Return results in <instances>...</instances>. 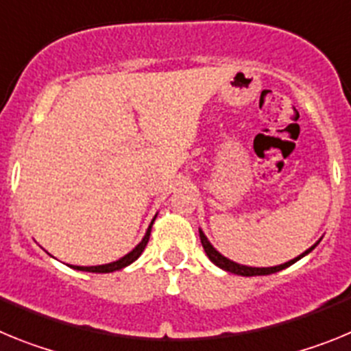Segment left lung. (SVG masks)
I'll return each mask as SVG.
<instances>
[{"label":"left lung","instance_id":"1","mask_svg":"<svg viewBox=\"0 0 351 351\" xmlns=\"http://www.w3.org/2000/svg\"><path fill=\"white\" fill-rule=\"evenodd\" d=\"M198 234H200V243H202L204 251H206V255L209 256L210 262H213L214 265H218L219 269H223V271H228V272H232V274H239V276H267V274H274V272H280V271H283V269L290 267L291 263H295L297 260H300L302 256L308 255L309 251L315 250L316 244H318L316 243L315 246H311L309 250L304 251L302 255H299L297 258L290 260V262H287V263H281V265H276V267H247V265H241V263L232 262V260H228L226 256H223L221 253H218V251L213 247V244L207 241V237L204 235L202 230H198Z\"/></svg>","mask_w":351,"mask_h":351}]
</instances>
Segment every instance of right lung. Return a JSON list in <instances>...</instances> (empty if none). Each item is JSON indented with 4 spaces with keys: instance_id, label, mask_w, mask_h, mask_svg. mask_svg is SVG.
Instances as JSON below:
<instances>
[{
    "instance_id": "obj_1",
    "label": "right lung",
    "mask_w": 351,
    "mask_h": 351,
    "mask_svg": "<svg viewBox=\"0 0 351 351\" xmlns=\"http://www.w3.org/2000/svg\"><path fill=\"white\" fill-rule=\"evenodd\" d=\"M154 219H156V216H154ZM154 219L151 221V225H149L147 232H145V235H144V239H142L141 243L135 246V250L130 251L128 255H125L123 258L116 260V262L105 263V265H93V267H80V265H71V267L77 269V271H86V272H114V271H119V269L126 267V265H130V263L135 262V260H137L138 256L142 255V251L145 250V246H147L149 235H151V228H153Z\"/></svg>"
}]
</instances>
